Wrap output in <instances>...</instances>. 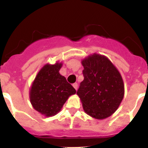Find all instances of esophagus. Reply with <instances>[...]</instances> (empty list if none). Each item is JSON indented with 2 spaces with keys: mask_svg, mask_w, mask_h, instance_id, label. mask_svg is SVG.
Returning a JSON list of instances; mask_svg holds the SVG:
<instances>
[{
  "mask_svg": "<svg viewBox=\"0 0 148 148\" xmlns=\"http://www.w3.org/2000/svg\"><path fill=\"white\" fill-rule=\"evenodd\" d=\"M73 87H74L76 90H77V88H78L77 83H74V84H73Z\"/></svg>",
  "mask_w": 148,
  "mask_h": 148,
  "instance_id": "34e87169",
  "label": "esophagus"
}]
</instances>
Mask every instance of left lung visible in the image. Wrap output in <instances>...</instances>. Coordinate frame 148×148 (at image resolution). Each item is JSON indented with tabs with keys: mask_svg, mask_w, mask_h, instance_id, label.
<instances>
[{
	"mask_svg": "<svg viewBox=\"0 0 148 148\" xmlns=\"http://www.w3.org/2000/svg\"><path fill=\"white\" fill-rule=\"evenodd\" d=\"M84 79L77 94L84 112L104 119L117 110L124 95V84L118 69L107 57L94 54L82 60Z\"/></svg>",
	"mask_w": 148,
	"mask_h": 148,
	"instance_id": "1",
	"label": "left lung"
}]
</instances>
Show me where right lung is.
Returning <instances> with one entry per match:
<instances>
[{
    "label": "right lung",
    "mask_w": 148,
    "mask_h": 148,
    "mask_svg": "<svg viewBox=\"0 0 148 148\" xmlns=\"http://www.w3.org/2000/svg\"><path fill=\"white\" fill-rule=\"evenodd\" d=\"M62 63L45 64L36 76L29 90L32 107L46 117L57 114L69 96L77 92L60 74Z\"/></svg>",
    "instance_id": "obj_1"
}]
</instances>
